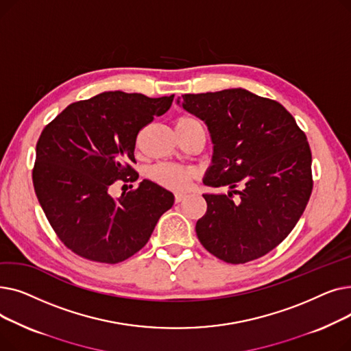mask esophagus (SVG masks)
<instances>
[{"instance_id":"esophagus-1","label":"esophagus","mask_w":351,"mask_h":351,"mask_svg":"<svg viewBox=\"0 0 351 351\" xmlns=\"http://www.w3.org/2000/svg\"><path fill=\"white\" fill-rule=\"evenodd\" d=\"M185 197H186V193H182V192L175 193V202H176V204H179V202H182Z\"/></svg>"}]
</instances>
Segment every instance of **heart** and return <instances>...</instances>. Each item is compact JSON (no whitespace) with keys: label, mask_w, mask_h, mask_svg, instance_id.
Returning a JSON list of instances; mask_svg holds the SVG:
<instances>
[{"label":"heart","mask_w":351,"mask_h":351,"mask_svg":"<svg viewBox=\"0 0 351 351\" xmlns=\"http://www.w3.org/2000/svg\"><path fill=\"white\" fill-rule=\"evenodd\" d=\"M195 122H197V121H195L193 118L180 117L176 121V125L195 123ZM151 176L158 183H160V185H163L166 188L182 191V189H186L191 185V182L193 179V171L186 169V168H179V166H173V165L160 163V165H156L152 169Z\"/></svg>","instance_id":"heart-1"}]
</instances>
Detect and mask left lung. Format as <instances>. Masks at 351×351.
<instances>
[{"label":"left lung","instance_id":"8db88e82","mask_svg":"<svg viewBox=\"0 0 351 351\" xmlns=\"http://www.w3.org/2000/svg\"><path fill=\"white\" fill-rule=\"evenodd\" d=\"M176 104L205 122L213 143L196 234L217 259L239 265L262 257L296 226L308 202L311 152L304 132L279 102L232 88L186 94ZM241 184L242 191L235 188ZM239 199L233 201L231 193Z\"/></svg>","mask_w":351,"mask_h":351}]
</instances>
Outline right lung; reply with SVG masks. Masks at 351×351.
Masks as SVG:
<instances>
[{
	"label": "right lung",
	"instance_id": "right-lung-1",
	"mask_svg": "<svg viewBox=\"0 0 351 351\" xmlns=\"http://www.w3.org/2000/svg\"><path fill=\"white\" fill-rule=\"evenodd\" d=\"M172 101L173 95L102 92L68 105L44 128L34 188L52 229L73 253L99 263L123 262L147 243L159 217L173 206V193L147 179L118 197L109 193L118 179H138L131 168L138 132Z\"/></svg>",
	"mask_w": 351,
	"mask_h": 351
}]
</instances>
